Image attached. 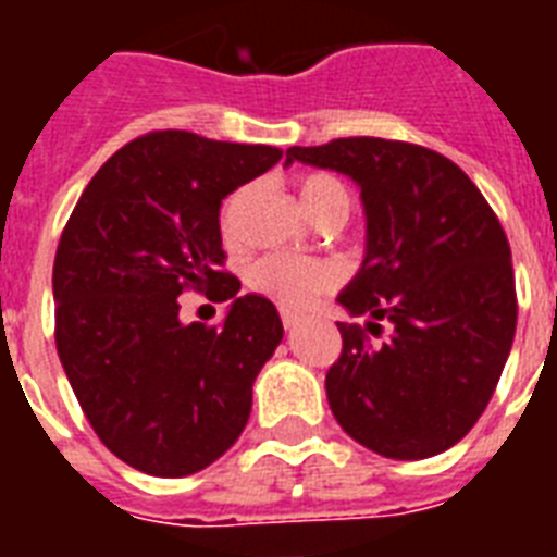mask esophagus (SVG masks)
<instances>
[{
	"label": "esophagus",
	"mask_w": 557,
	"mask_h": 557,
	"mask_svg": "<svg viewBox=\"0 0 557 557\" xmlns=\"http://www.w3.org/2000/svg\"><path fill=\"white\" fill-rule=\"evenodd\" d=\"M280 321H283V326H286V330H295L297 323H300V314L292 312V309H280Z\"/></svg>",
	"instance_id": "34e87169"
}]
</instances>
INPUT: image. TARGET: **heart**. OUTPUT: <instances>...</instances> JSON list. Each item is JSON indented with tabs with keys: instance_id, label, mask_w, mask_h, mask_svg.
I'll list each match as a JSON object with an SVG mask.
<instances>
[{
	"instance_id": "1",
	"label": "heart",
	"mask_w": 557,
	"mask_h": 557,
	"mask_svg": "<svg viewBox=\"0 0 557 557\" xmlns=\"http://www.w3.org/2000/svg\"><path fill=\"white\" fill-rule=\"evenodd\" d=\"M300 205L312 219L323 216L326 210H347L349 213V193L335 176L326 173H312V176L300 178L297 185ZM245 193H234L222 208V234L227 243L239 239V216H243ZM335 269L326 262L304 260V257H292V253H262L260 260L248 265L245 283L257 295L269 297L283 309H306L312 306L323 292L335 286Z\"/></svg>"
}]
</instances>
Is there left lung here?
Here are the masks:
<instances>
[{
  "label": "left lung",
  "instance_id": "left-lung-1",
  "mask_svg": "<svg viewBox=\"0 0 557 557\" xmlns=\"http://www.w3.org/2000/svg\"><path fill=\"white\" fill-rule=\"evenodd\" d=\"M338 170L361 187L367 257L341 306L394 323L372 348L361 323H338L344 349L326 372L338 424L389 459L457 445L500 381L518 326L511 248L476 185L440 152L387 138L288 147L286 164Z\"/></svg>",
  "mask_w": 557,
  "mask_h": 557
}]
</instances>
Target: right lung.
<instances>
[{
  "label": "right lung",
  "instance_id": "obj_1",
  "mask_svg": "<svg viewBox=\"0 0 557 557\" xmlns=\"http://www.w3.org/2000/svg\"><path fill=\"white\" fill-rule=\"evenodd\" d=\"M283 159L277 147L156 129L95 173L54 257V341L91 431L152 476L208 468L243 433L251 387L283 341L271 300L236 297L219 208ZM235 297L222 327L177 321V295Z\"/></svg>",
  "mask_w": 557,
  "mask_h": 557
}]
</instances>
